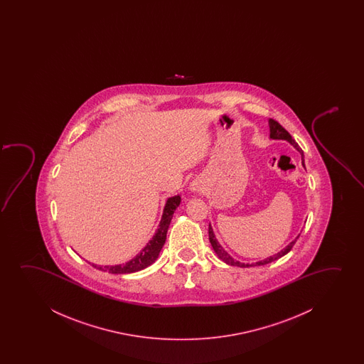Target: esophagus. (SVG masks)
<instances>
[{
	"instance_id": "1",
	"label": "esophagus",
	"mask_w": 364,
	"mask_h": 364,
	"mask_svg": "<svg viewBox=\"0 0 364 364\" xmlns=\"http://www.w3.org/2000/svg\"><path fill=\"white\" fill-rule=\"evenodd\" d=\"M190 189H191V191H200L201 186L198 183H193V184L190 185Z\"/></svg>"
}]
</instances>
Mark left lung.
<instances>
[{
    "mask_svg": "<svg viewBox=\"0 0 364 364\" xmlns=\"http://www.w3.org/2000/svg\"><path fill=\"white\" fill-rule=\"evenodd\" d=\"M269 138L271 139H277V140H286V141H289V144L294 145L296 149L299 150V154H301V158H302V165H304V169H306V166H304V151L299 149V144L294 141V139H292V136L289 135V132L284 129L282 125L277 123L276 120L269 119ZM301 235V234H299ZM297 236L294 241H291L284 250H281L279 252L274 255V256H269L267 259H262V261H259V262H256V264H242V262H240V261H236V259H232L231 256H230L224 249H223V246L218 242V240L215 237L214 231H213V228H211V225H209V240L210 244L213 246V249H214L215 254L219 256L220 259H223L225 264H231V266H239V267H251V266H262V264H269V262H272V261H276V259H281L282 256H284L286 254H289L291 249L294 247V245L296 244V241L299 237Z\"/></svg>",
    "mask_w": 364,
    "mask_h": 364,
    "instance_id": "left-lung-1",
    "label": "left lung"
}]
</instances>
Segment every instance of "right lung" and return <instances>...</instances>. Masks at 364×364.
<instances>
[{
    "mask_svg": "<svg viewBox=\"0 0 364 364\" xmlns=\"http://www.w3.org/2000/svg\"><path fill=\"white\" fill-rule=\"evenodd\" d=\"M180 201H181L180 195H175V196H171V198L166 200L163 216L160 220L159 228H158L154 236L151 237L144 249L141 250L139 254L135 256L134 259H130L125 264H115V266H103V267L98 266L97 267V264H92L95 266V269H100V271H107L109 274H124L136 272V271L144 269L145 267L154 264L155 259H158V256H159L160 250L163 249V246H164L170 221L173 219V215H174L176 208L179 206Z\"/></svg>",
    "mask_w": 364,
    "mask_h": 364,
    "instance_id": "add662e5",
    "label": "right lung"
}]
</instances>
